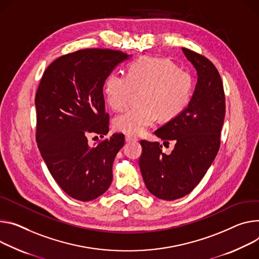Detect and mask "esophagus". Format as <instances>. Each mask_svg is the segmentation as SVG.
<instances>
[{
	"label": "esophagus",
	"instance_id": "obj_1",
	"mask_svg": "<svg viewBox=\"0 0 259 259\" xmlns=\"http://www.w3.org/2000/svg\"><path fill=\"white\" fill-rule=\"evenodd\" d=\"M125 140H126V143H131V142H135V140H137V137H135L133 135L126 134L125 135Z\"/></svg>",
	"mask_w": 259,
	"mask_h": 259
}]
</instances>
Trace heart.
Wrapping results in <instances>:
<instances>
[{
  "label": "heart",
  "mask_w": 259,
  "mask_h": 259,
  "mask_svg": "<svg viewBox=\"0 0 259 259\" xmlns=\"http://www.w3.org/2000/svg\"><path fill=\"white\" fill-rule=\"evenodd\" d=\"M193 81L189 72L178 68L170 60L142 57L131 62L126 76L110 73L104 81V96L108 106L120 111L128 104L133 92L142 106L127 109L117 115L115 130L129 135L144 133L158 119L171 120L189 104Z\"/></svg>",
  "instance_id": "heart-1"
}]
</instances>
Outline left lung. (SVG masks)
Segmentation results:
<instances>
[{"label": "left lung", "instance_id": "obj_1", "mask_svg": "<svg viewBox=\"0 0 259 259\" xmlns=\"http://www.w3.org/2000/svg\"><path fill=\"white\" fill-rule=\"evenodd\" d=\"M182 50L197 71L195 91L188 107L155 131L164 145L174 142L175 149L166 155L159 143L140 142L139 167L145 184L164 200L184 197L199 184L219 151L225 116V94L217 68L204 56Z\"/></svg>", "mask_w": 259, "mask_h": 259}]
</instances>
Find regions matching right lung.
I'll return each instance as SVG.
<instances>
[{
    "label": "right lung",
    "instance_id": "1",
    "mask_svg": "<svg viewBox=\"0 0 259 259\" xmlns=\"http://www.w3.org/2000/svg\"><path fill=\"white\" fill-rule=\"evenodd\" d=\"M128 58L108 49L80 50L56 59L40 80L36 142L51 175L74 199H95L111 184L112 163L124 146V134H112L93 147L88 136L108 134L104 81Z\"/></svg>",
    "mask_w": 259,
    "mask_h": 259
}]
</instances>
